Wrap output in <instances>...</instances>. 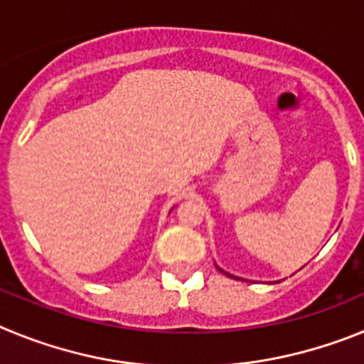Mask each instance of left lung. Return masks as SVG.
Listing matches in <instances>:
<instances>
[{
    "mask_svg": "<svg viewBox=\"0 0 364 364\" xmlns=\"http://www.w3.org/2000/svg\"><path fill=\"white\" fill-rule=\"evenodd\" d=\"M218 272H222V269H220V268H218ZM224 273H226V272H224ZM226 275H230V273H226ZM230 277H231V275H230Z\"/></svg>",
    "mask_w": 364,
    "mask_h": 364,
    "instance_id": "1",
    "label": "left lung"
}]
</instances>
